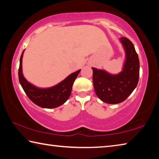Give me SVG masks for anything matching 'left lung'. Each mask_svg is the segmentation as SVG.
I'll list each match as a JSON object with an SVG mask.
<instances>
[{
  "mask_svg": "<svg viewBox=\"0 0 159 159\" xmlns=\"http://www.w3.org/2000/svg\"><path fill=\"white\" fill-rule=\"evenodd\" d=\"M120 39L126 53L123 71L117 75H111L103 70L92 68L96 95L108 104H118L125 100L139 81V61L134 45L127 38Z\"/></svg>",
  "mask_w": 159,
  "mask_h": 159,
  "instance_id": "obj_1",
  "label": "left lung"
}]
</instances>
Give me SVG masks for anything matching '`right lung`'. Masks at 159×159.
Segmentation results:
<instances>
[{
    "mask_svg": "<svg viewBox=\"0 0 159 159\" xmlns=\"http://www.w3.org/2000/svg\"><path fill=\"white\" fill-rule=\"evenodd\" d=\"M23 53L24 51L20 57L18 76L21 87L28 98L34 104L43 108H55L63 104L71 95L74 82L80 73V70L70 74L63 81L52 88L45 89L38 88L29 83L23 76L21 69Z\"/></svg>",
    "mask_w": 159,
    "mask_h": 159,
    "instance_id": "right-lung-1",
    "label": "right lung"
}]
</instances>
